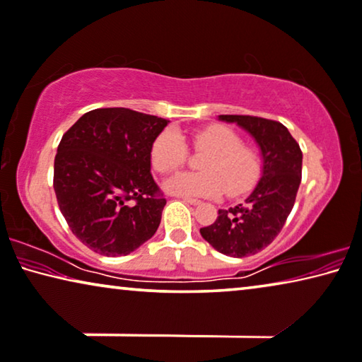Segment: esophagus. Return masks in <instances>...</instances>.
I'll return each mask as SVG.
<instances>
[{
    "instance_id": "34e87169",
    "label": "esophagus",
    "mask_w": 362,
    "mask_h": 362,
    "mask_svg": "<svg viewBox=\"0 0 362 362\" xmlns=\"http://www.w3.org/2000/svg\"><path fill=\"white\" fill-rule=\"evenodd\" d=\"M182 200H185L186 204H191V205H199L200 204L199 199H192V197H182Z\"/></svg>"
}]
</instances>
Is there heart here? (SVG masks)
I'll return each mask as SVG.
<instances>
[{
	"label": "heart",
	"instance_id": "heart-1",
	"mask_svg": "<svg viewBox=\"0 0 362 362\" xmlns=\"http://www.w3.org/2000/svg\"><path fill=\"white\" fill-rule=\"evenodd\" d=\"M192 147L207 152L200 158L202 171H186L166 182V191L177 196L215 197L226 191L238 197L254 189L264 171V160L254 147L223 124H212L192 132ZM150 160L160 175H170L187 162V146L176 129H165L150 148Z\"/></svg>",
	"mask_w": 362,
	"mask_h": 362
}]
</instances>
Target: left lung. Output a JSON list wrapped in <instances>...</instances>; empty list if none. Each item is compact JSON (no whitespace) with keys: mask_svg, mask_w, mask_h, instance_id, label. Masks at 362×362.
Segmentation results:
<instances>
[{"mask_svg":"<svg viewBox=\"0 0 362 362\" xmlns=\"http://www.w3.org/2000/svg\"><path fill=\"white\" fill-rule=\"evenodd\" d=\"M238 123L262 150V177L244 204L218 210L212 225L200 235L216 251L230 257H247L274 241L290 215L301 185L303 152L290 131L278 121L249 115H220Z\"/></svg>","mask_w":362,"mask_h":362,"instance_id":"8db88e82","label":"left lung"}]
</instances>
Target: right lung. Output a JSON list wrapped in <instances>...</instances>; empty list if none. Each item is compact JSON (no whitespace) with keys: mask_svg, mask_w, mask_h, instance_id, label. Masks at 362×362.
I'll use <instances>...</instances> for the list:
<instances>
[{"mask_svg":"<svg viewBox=\"0 0 362 362\" xmlns=\"http://www.w3.org/2000/svg\"><path fill=\"white\" fill-rule=\"evenodd\" d=\"M168 121L129 108H97L64 132L53 187L72 235L116 257L155 235L166 204L150 173V148Z\"/></svg>","mask_w":362,"mask_h":362,"instance_id":"add662e5","label":"right lung"}]
</instances>
